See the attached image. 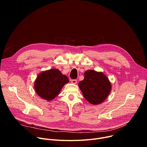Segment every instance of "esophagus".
I'll list each match as a JSON object with an SVG mask.
<instances>
[{
	"label": "esophagus",
	"mask_w": 147,
	"mask_h": 147,
	"mask_svg": "<svg viewBox=\"0 0 147 147\" xmlns=\"http://www.w3.org/2000/svg\"><path fill=\"white\" fill-rule=\"evenodd\" d=\"M71 82L72 84H77V82L76 80H71Z\"/></svg>",
	"instance_id": "esophagus-1"
}]
</instances>
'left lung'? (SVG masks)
Returning a JSON list of instances; mask_svg holds the SVG:
<instances>
[{"mask_svg":"<svg viewBox=\"0 0 147 147\" xmlns=\"http://www.w3.org/2000/svg\"><path fill=\"white\" fill-rule=\"evenodd\" d=\"M78 87L86 99L92 105L102 103L109 96L112 84L102 72L88 70L84 78L78 83Z\"/></svg>","mask_w":147,"mask_h":147,"instance_id":"8db88e82","label":"left lung"}]
</instances>
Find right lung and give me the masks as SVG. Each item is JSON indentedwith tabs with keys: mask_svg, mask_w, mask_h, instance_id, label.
Instances as JSON below:
<instances>
[{
	"mask_svg": "<svg viewBox=\"0 0 147 147\" xmlns=\"http://www.w3.org/2000/svg\"><path fill=\"white\" fill-rule=\"evenodd\" d=\"M69 82L68 77L57 69L40 73L34 82V89L41 98L51 101L57 96L62 87Z\"/></svg>",
	"mask_w": 147,
	"mask_h": 147,
	"instance_id": "add662e5",
	"label": "right lung"
}]
</instances>
